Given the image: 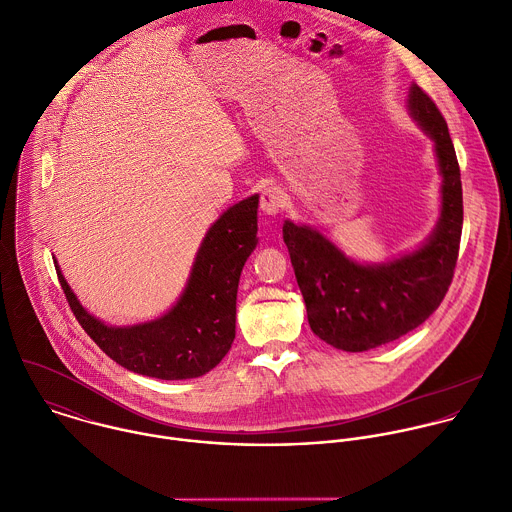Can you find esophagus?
Returning <instances> with one entry per match:
<instances>
[{"label":"esophagus","mask_w":512,"mask_h":512,"mask_svg":"<svg viewBox=\"0 0 512 512\" xmlns=\"http://www.w3.org/2000/svg\"><path fill=\"white\" fill-rule=\"evenodd\" d=\"M283 207H285V193L279 187H267L261 193L259 209L263 211V215L275 217V215H279L283 211Z\"/></svg>","instance_id":"1"}]
</instances>
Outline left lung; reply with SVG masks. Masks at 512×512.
I'll return each instance as SVG.
<instances>
[{
	"label": "left lung",
	"mask_w": 512,
	"mask_h": 512,
	"mask_svg": "<svg viewBox=\"0 0 512 512\" xmlns=\"http://www.w3.org/2000/svg\"><path fill=\"white\" fill-rule=\"evenodd\" d=\"M412 118L434 140L442 175V209L434 233L414 253L362 265L339 251L319 231L283 223L297 285L311 331L344 352L390 344L424 323L442 303L458 259L462 235V183L452 138L434 100L410 86Z\"/></svg>",
	"instance_id": "1"
}]
</instances>
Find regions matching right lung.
I'll return each mask as SVG.
<instances>
[{"instance_id":"obj_1","label":"right lung","mask_w":512,"mask_h":512,"mask_svg":"<svg viewBox=\"0 0 512 512\" xmlns=\"http://www.w3.org/2000/svg\"><path fill=\"white\" fill-rule=\"evenodd\" d=\"M257 205L259 197L253 195L213 223L179 301L162 317L146 323L112 327L96 319L80 305L56 263L78 323L106 356L134 374L189 380L211 372L235 339L239 277L257 245Z\"/></svg>"}]
</instances>
